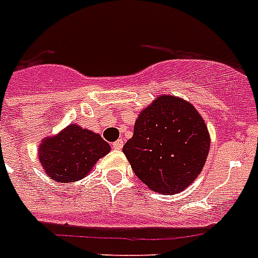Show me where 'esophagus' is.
<instances>
[{"instance_id":"obj_1","label":"esophagus","mask_w":258,"mask_h":258,"mask_svg":"<svg viewBox=\"0 0 258 258\" xmlns=\"http://www.w3.org/2000/svg\"><path fill=\"white\" fill-rule=\"evenodd\" d=\"M112 149L113 150H121L123 149V141H116V142H113L112 143Z\"/></svg>"}]
</instances>
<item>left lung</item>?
I'll use <instances>...</instances> for the list:
<instances>
[{
	"instance_id": "obj_1",
	"label": "left lung",
	"mask_w": 258,
	"mask_h": 258,
	"mask_svg": "<svg viewBox=\"0 0 258 258\" xmlns=\"http://www.w3.org/2000/svg\"><path fill=\"white\" fill-rule=\"evenodd\" d=\"M209 149L208 125L196 107L178 96L159 95L141 111L123 153L147 187L171 196L200 175Z\"/></svg>"
}]
</instances>
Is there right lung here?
I'll return each mask as SVG.
<instances>
[{
  "instance_id": "obj_1",
  "label": "right lung",
  "mask_w": 258,
  "mask_h": 258,
  "mask_svg": "<svg viewBox=\"0 0 258 258\" xmlns=\"http://www.w3.org/2000/svg\"><path fill=\"white\" fill-rule=\"evenodd\" d=\"M111 147L99 134L79 124L67 125L57 135L44 138L38 147V159L50 179L68 183L88 175Z\"/></svg>"
}]
</instances>
